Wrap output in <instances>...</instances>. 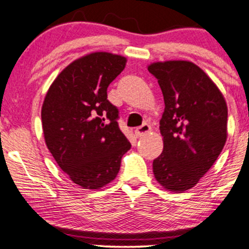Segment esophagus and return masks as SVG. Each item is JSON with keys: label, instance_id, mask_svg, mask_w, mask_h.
Instances as JSON below:
<instances>
[{"label": "esophagus", "instance_id": "esophagus-1", "mask_svg": "<svg viewBox=\"0 0 249 249\" xmlns=\"http://www.w3.org/2000/svg\"><path fill=\"white\" fill-rule=\"evenodd\" d=\"M150 131H151L150 125H148L147 123H144V124H142L141 126H138L136 130H134V133H136L137 137H142L150 132Z\"/></svg>", "mask_w": 249, "mask_h": 249}]
</instances>
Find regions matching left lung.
Instances as JSON below:
<instances>
[{
    "label": "left lung",
    "instance_id": "obj_1",
    "mask_svg": "<svg viewBox=\"0 0 249 249\" xmlns=\"http://www.w3.org/2000/svg\"><path fill=\"white\" fill-rule=\"evenodd\" d=\"M165 110L160 121L164 150L153 160L157 181L168 191L192 188L212 167L227 138L224 96L199 67L187 61L153 63Z\"/></svg>",
    "mask_w": 249,
    "mask_h": 249
}]
</instances>
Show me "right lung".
Listing matches in <instances>:
<instances>
[{"instance_id":"obj_1","label":"right lung","mask_w":249,"mask_h":249,"mask_svg":"<svg viewBox=\"0 0 249 249\" xmlns=\"http://www.w3.org/2000/svg\"><path fill=\"white\" fill-rule=\"evenodd\" d=\"M126 58L93 53L68 65L48 90L42 126L50 153L63 172L87 190L116 178L131 144L118 125L119 111L107 99L110 83Z\"/></svg>"}]
</instances>
